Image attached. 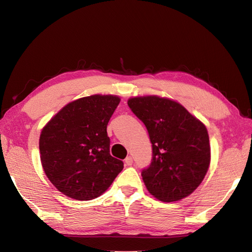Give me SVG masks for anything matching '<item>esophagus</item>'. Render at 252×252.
<instances>
[{"label":"esophagus","mask_w":252,"mask_h":252,"mask_svg":"<svg viewBox=\"0 0 252 252\" xmlns=\"http://www.w3.org/2000/svg\"><path fill=\"white\" fill-rule=\"evenodd\" d=\"M132 163H133V158L131 157H127L125 158V165L126 166H131Z\"/></svg>","instance_id":"esophagus-1"}]
</instances>
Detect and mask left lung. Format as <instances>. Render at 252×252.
Listing matches in <instances>:
<instances>
[{
    "instance_id": "1",
    "label": "left lung",
    "mask_w": 252,
    "mask_h": 252,
    "mask_svg": "<svg viewBox=\"0 0 252 252\" xmlns=\"http://www.w3.org/2000/svg\"><path fill=\"white\" fill-rule=\"evenodd\" d=\"M128 106L144 123L151 142V163L142 170L148 191L162 202L179 201L192 193L210 163L204 124L169 98L132 97Z\"/></svg>"
}]
</instances>
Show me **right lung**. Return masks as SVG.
Masks as SVG:
<instances>
[{
  "mask_svg": "<svg viewBox=\"0 0 252 252\" xmlns=\"http://www.w3.org/2000/svg\"><path fill=\"white\" fill-rule=\"evenodd\" d=\"M120 103L116 95H91L67 104L43 128V169L56 188L74 200L101 195L124 163L110 155L107 125Z\"/></svg>",
  "mask_w": 252,
  "mask_h": 252,
  "instance_id": "right-lung-1",
  "label": "right lung"
}]
</instances>
